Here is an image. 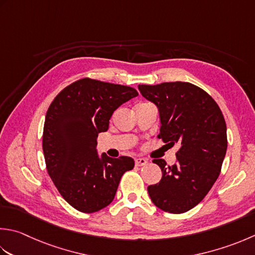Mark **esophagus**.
Returning a JSON list of instances; mask_svg holds the SVG:
<instances>
[{
    "instance_id": "esophagus-1",
    "label": "esophagus",
    "mask_w": 255,
    "mask_h": 255,
    "mask_svg": "<svg viewBox=\"0 0 255 255\" xmlns=\"http://www.w3.org/2000/svg\"><path fill=\"white\" fill-rule=\"evenodd\" d=\"M148 162V160L146 158H136L134 159V163H136V166L138 167H141V166H144Z\"/></svg>"
}]
</instances>
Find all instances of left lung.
<instances>
[{"mask_svg":"<svg viewBox=\"0 0 255 255\" xmlns=\"http://www.w3.org/2000/svg\"><path fill=\"white\" fill-rule=\"evenodd\" d=\"M142 96L158 107L163 142L179 144L177 162L153 159L161 180L148 187L156 207L187 212L200 203L217 181L226 157L227 125L220 107L207 92L186 82L139 85Z\"/></svg>","mask_w":255,"mask_h":255,"instance_id":"obj_1","label":"left lung"}]
</instances>
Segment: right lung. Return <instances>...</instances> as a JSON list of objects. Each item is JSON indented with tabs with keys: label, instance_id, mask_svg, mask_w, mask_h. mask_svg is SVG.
Returning <instances> with one entry per match:
<instances>
[{
	"label": "right lung",
	"instance_id": "1",
	"mask_svg": "<svg viewBox=\"0 0 255 255\" xmlns=\"http://www.w3.org/2000/svg\"><path fill=\"white\" fill-rule=\"evenodd\" d=\"M136 96L132 87L83 78L65 87L49 105L43 131L46 169L61 196L76 210L93 213L111 204L122 176L133 168L132 158L99 157L96 147L113 113Z\"/></svg>",
	"mask_w": 255,
	"mask_h": 255
}]
</instances>
